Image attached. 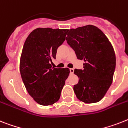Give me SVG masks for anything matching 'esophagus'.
I'll return each mask as SVG.
<instances>
[{"label":"esophagus","instance_id":"obj_1","mask_svg":"<svg viewBox=\"0 0 128 128\" xmlns=\"http://www.w3.org/2000/svg\"><path fill=\"white\" fill-rule=\"evenodd\" d=\"M70 72L71 74H74V68H70Z\"/></svg>","mask_w":128,"mask_h":128}]
</instances>
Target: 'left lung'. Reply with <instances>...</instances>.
<instances>
[{
    "label": "left lung",
    "mask_w": 128,
    "mask_h": 128,
    "mask_svg": "<svg viewBox=\"0 0 128 128\" xmlns=\"http://www.w3.org/2000/svg\"><path fill=\"white\" fill-rule=\"evenodd\" d=\"M66 39L84 70H74L79 78L74 86L77 98L86 103L100 101L112 83L116 67L114 50L107 37L97 27L88 25L68 30Z\"/></svg>",
    "instance_id": "obj_1"
}]
</instances>
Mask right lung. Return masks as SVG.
Masks as SVG:
<instances>
[{
    "instance_id": "obj_1",
    "label": "right lung",
    "mask_w": 128,
    "mask_h": 128,
    "mask_svg": "<svg viewBox=\"0 0 128 128\" xmlns=\"http://www.w3.org/2000/svg\"><path fill=\"white\" fill-rule=\"evenodd\" d=\"M67 32L66 29L37 28L23 46L20 61L22 79L28 93L40 105H52L59 100L69 76V68H53L50 64Z\"/></svg>"
}]
</instances>
